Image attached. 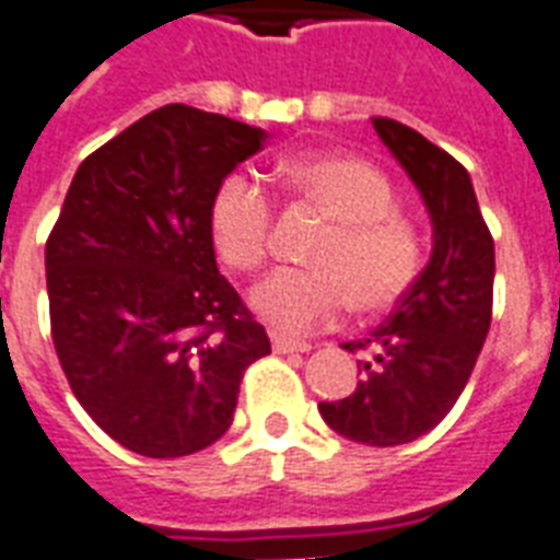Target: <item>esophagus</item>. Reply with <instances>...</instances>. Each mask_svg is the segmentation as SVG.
I'll return each instance as SVG.
<instances>
[{"mask_svg":"<svg viewBox=\"0 0 560 560\" xmlns=\"http://www.w3.org/2000/svg\"><path fill=\"white\" fill-rule=\"evenodd\" d=\"M272 350L276 352H307V341H299V338L281 336V332H272Z\"/></svg>","mask_w":560,"mask_h":560,"instance_id":"obj_1","label":"esophagus"}]
</instances>
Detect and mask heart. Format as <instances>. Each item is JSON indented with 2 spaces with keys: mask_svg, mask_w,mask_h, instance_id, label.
<instances>
[{
  "mask_svg": "<svg viewBox=\"0 0 560 560\" xmlns=\"http://www.w3.org/2000/svg\"><path fill=\"white\" fill-rule=\"evenodd\" d=\"M284 185L327 219L304 270H276L250 293L258 316L284 332L332 324L347 302L359 313H384L416 281L421 242L396 213V190L359 156L322 153L288 162ZM272 201L258 182L230 173L210 201V236L224 265L253 272L270 253Z\"/></svg>",
  "mask_w": 560,
  "mask_h": 560,
  "instance_id": "1",
  "label": "heart"
}]
</instances>
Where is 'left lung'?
Returning a JSON list of instances; mask_svg holds the SVG:
<instances>
[{
    "instance_id": "1",
    "label": "left lung",
    "mask_w": 560,
    "mask_h": 560,
    "mask_svg": "<svg viewBox=\"0 0 560 560\" xmlns=\"http://www.w3.org/2000/svg\"><path fill=\"white\" fill-rule=\"evenodd\" d=\"M373 128L410 173L432 219V256L387 322L345 350L364 352L361 382L318 412L370 447L410 444L453 410L492 322L495 244L462 162L396 119Z\"/></svg>"
}]
</instances>
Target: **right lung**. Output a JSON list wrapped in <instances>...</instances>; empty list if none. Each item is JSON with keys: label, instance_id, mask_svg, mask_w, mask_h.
Here are the masks:
<instances>
[{"label": "right lung", "instance_id": "1", "mask_svg": "<svg viewBox=\"0 0 560 560\" xmlns=\"http://www.w3.org/2000/svg\"><path fill=\"white\" fill-rule=\"evenodd\" d=\"M267 133L164 105L79 164L45 244L50 336L73 396L113 441L178 458L233 424L270 352L215 267L210 201Z\"/></svg>", "mask_w": 560, "mask_h": 560}]
</instances>
